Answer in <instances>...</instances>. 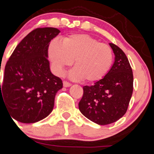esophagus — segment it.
Returning a JSON list of instances; mask_svg holds the SVG:
<instances>
[{"instance_id":"esophagus-1","label":"esophagus","mask_w":154,"mask_h":154,"mask_svg":"<svg viewBox=\"0 0 154 154\" xmlns=\"http://www.w3.org/2000/svg\"><path fill=\"white\" fill-rule=\"evenodd\" d=\"M63 85H64V87H70V86H71V84H70V83H69V82L65 81V80H64V81L63 82Z\"/></svg>"}]
</instances>
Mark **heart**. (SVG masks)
<instances>
[{
  "instance_id": "b5f03b06",
  "label": "heart",
  "mask_w": 154,
  "mask_h": 154,
  "mask_svg": "<svg viewBox=\"0 0 154 154\" xmlns=\"http://www.w3.org/2000/svg\"><path fill=\"white\" fill-rule=\"evenodd\" d=\"M48 54L56 74H63L74 61L75 68L71 71L74 78L86 82L103 79L110 70L113 51L110 45L100 42L87 34H75L64 37L62 43L53 39L48 44Z\"/></svg>"
}]
</instances>
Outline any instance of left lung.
<instances>
[{
    "label": "left lung",
    "mask_w": 154,
    "mask_h": 154,
    "mask_svg": "<svg viewBox=\"0 0 154 154\" xmlns=\"http://www.w3.org/2000/svg\"><path fill=\"white\" fill-rule=\"evenodd\" d=\"M116 57L106 76L92 86L83 87L80 112L100 125L111 124L126 113L133 93V73L124 51L109 43Z\"/></svg>",
    "instance_id": "obj_1"
}]
</instances>
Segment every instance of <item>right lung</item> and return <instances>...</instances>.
<instances>
[{"label":"right lung","mask_w":154,"mask_h":154,"mask_svg":"<svg viewBox=\"0 0 154 154\" xmlns=\"http://www.w3.org/2000/svg\"><path fill=\"white\" fill-rule=\"evenodd\" d=\"M59 32L52 27L32 30L17 45L6 64L0 82V103L20 122H37L52 111L55 95L63 84L50 71L48 47Z\"/></svg>","instance_id":"1"}]
</instances>
